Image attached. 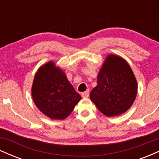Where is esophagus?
Returning <instances> with one entry per match:
<instances>
[{
    "mask_svg": "<svg viewBox=\"0 0 159 159\" xmlns=\"http://www.w3.org/2000/svg\"><path fill=\"white\" fill-rule=\"evenodd\" d=\"M81 96H82V97H84V98L88 97V96H89V90H87V91H85V92L82 93Z\"/></svg>",
    "mask_w": 159,
    "mask_h": 159,
    "instance_id": "esophagus-1",
    "label": "esophagus"
}]
</instances>
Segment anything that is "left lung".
I'll use <instances>...</instances> for the list:
<instances>
[{"mask_svg":"<svg viewBox=\"0 0 159 159\" xmlns=\"http://www.w3.org/2000/svg\"><path fill=\"white\" fill-rule=\"evenodd\" d=\"M137 91L138 84L127 62L111 54L98 75L97 86L90 92V98L102 114L114 116L130 108Z\"/></svg>","mask_w":159,"mask_h":159,"instance_id":"8db88e82","label":"left lung"}]
</instances>
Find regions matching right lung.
Returning a JSON list of instances; mask_svg holds the SVG:
<instances>
[{
    "label": "right lung",
    "mask_w": 159,
    "mask_h": 159,
    "mask_svg": "<svg viewBox=\"0 0 159 159\" xmlns=\"http://www.w3.org/2000/svg\"><path fill=\"white\" fill-rule=\"evenodd\" d=\"M32 96L40 111L54 120L66 118L81 98L66 75L52 62L43 65L36 72Z\"/></svg>",
    "instance_id": "add662e5"
}]
</instances>
